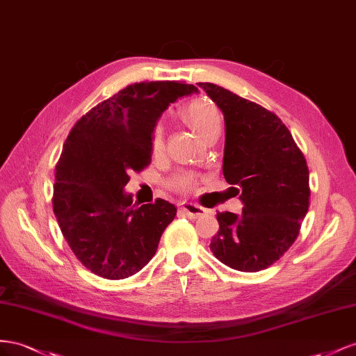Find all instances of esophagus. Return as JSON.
Returning <instances> with one entry per match:
<instances>
[{
    "instance_id": "obj_1",
    "label": "esophagus",
    "mask_w": 356,
    "mask_h": 356,
    "mask_svg": "<svg viewBox=\"0 0 356 356\" xmlns=\"http://www.w3.org/2000/svg\"><path fill=\"white\" fill-rule=\"evenodd\" d=\"M181 211H184L189 219H197V218H201L202 215H206L207 209L192 204V202H184V204H181Z\"/></svg>"
}]
</instances>
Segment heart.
<instances>
[{"mask_svg":"<svg viewBox=\"0 0 356 356\" xmlns=\"http://www.w3.org/2000/svg\"><path fill=\"white\" fill-rule=\"evenodd\" d=\"M181 118L195 129V133L204 140L209 136L220 133L222 128V115L219 108L206 98H198L181 110ZM164 143V128L158 125L154 133V147L161 149ZM192 185L191 176H179L175 179V186L179 189H189Z\"/></svg>","mask_w":356,"mask_h":356,"instance_id":"heart-1","label":"heart"}]
</instances>
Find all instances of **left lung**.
I'll return each mask as SVG.
<instances>
[{"label":"left lung","instance_id":"left-lung-1","mask_svg":"<svg viewBox=\"0 0 356 356\" xmlns=\"http://www.w3.org/2000/svg\"><path fill=\"white\" fill-rule=\"evenodd\" d=\"M225 122L223 176L236 185L240 215L218 213L210 249L238 271L270 267L296 241L309 210V168L285 124L267 108L213 83H198Z\"/></svg>","mask_w":356,"mask_h":356}]
</instances>
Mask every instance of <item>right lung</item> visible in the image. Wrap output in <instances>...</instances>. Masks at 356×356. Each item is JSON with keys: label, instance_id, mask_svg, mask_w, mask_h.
Returning <instances> with one entry per match:
<instances>
[{"label": "right lung", "instance_id": "add662e5", "mask_svg": "<svg viewBox=\"0 0 356 356\" xmlns=\"http://www.w3.org/2000/svg\"><path fill=\"white\" fill-rule=\"evenodd\" d=\"M197 92L176 82L129 85L70 131L55 170L54 211L68 246L97 276L127 279L154 258L177 209L161 198L134 202L125 186L131 171L149 164L161 115Z\"/></svg>", "mask_w": 356, "mask_h": 356}]
</instances>
